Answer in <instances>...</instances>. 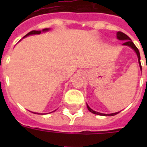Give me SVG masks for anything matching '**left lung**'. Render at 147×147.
<instances>
[{"label": "left lung", "instance_id": "1", "mask_svg": "<svg viewBox=\"0 0 147 147\" xmlns=\"http://www.w3.org/2000/svg\"><path fill=\"white\" fill-rule=\"evenodd\" d=\"M117 39H118V40H124L125 42H123V45H124V46H128V47H131V48H132V49H134L135 52H136V53H137V57H138V62H139L140 66V69H141V70H142L141 63H140V52H139V50H138V49L137 48V47H136V46L134 45V43L132 42L131 39H130V38L127 35H126L125 33H122V32H121V31H118V32H117ZM87 107L90 112H92V113H93V114H94L101 115V116H114V115H116L117 114H118L119 113V112H117V113H113V114H101V113L94 111H93L92 109H91V108L89 107V106H88V105H87Z\"/></svg>", "mask_w": 147, "mask_h": 147}]
</instances>
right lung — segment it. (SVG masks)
<instances>
[{
    "label": "right lung",
    "mask_w": 147,
    "mask_h": 147,
    "mask_svg": "<svg viewBox=\"0 0 147 147\" xmlns=\"http://www.w3.org/2000/svg\"><path fill=\"white\" fill-rule=\"evenodd\" d=\"M47 30H49V29H44V30H42V31H47ZM40 33H41V31L40 30H32L30 31V33H27L24 37H26V36H27L29 35H33V34H40ZM34 114H36V113H34Z\"/></svg>",
    "instance_id": "obj_1"
}]
</instances>
